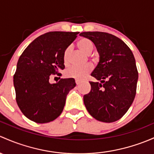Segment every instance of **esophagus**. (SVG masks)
I'll return each mask as SVG.
<instances>
[{
  "label": "esophagus",
  "mask_w": 154,
  "mask_h": 154,
  "mask_svg": "<svg viewBox=\"0 0 154 154\" xmlns=\"http://www.w3.org/2000/svg\"><path fill=\"white\" fill-rule=\"evenodd\" d=\"M75 82H76V84H77V85H78L80 83V80H75Z\"/></svg>",
  "instance_id": "1"
}]
</instances>
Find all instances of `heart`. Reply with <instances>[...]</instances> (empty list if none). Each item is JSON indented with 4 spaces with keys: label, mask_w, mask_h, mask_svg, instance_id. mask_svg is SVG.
I'll return each mask as SVG.
<instances>
[{
    "label": "heart",
    "mask_w": 154,
    "mask_h": 154,
    "mask_svg": "<svg viewBox=\"0 0 154 154\" xmlns=\"http://www.w3.org/2000/svg\"><path fill=\"white\" fill-rule=\"evenodd\" d=\"M77 46L82 52L88 54L92 51L94 48V45L90 40L87 38H82L79 40L77 43ZM69 56V48L66 49L63 54V60L65 63L68 61ZM92 70V66L90 64L84 65V66H72L68 68L65 71V75L67 77L82 80L85 78L87 74Z\"/></svg>",
    "instance_id": "1"
}]
</instances>
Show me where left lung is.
<instances>
[{"instance_id": "8db88e82", "label": "left lung", "mask_w": 154, "mask_h": 154, "mask_svg": "<svg viewBox=\"0 0 154 154\" xmlns=\"http://www.w3.org/2000/svg\"><path fill=\"white\" fill-rule=\"evenodd\" d=\"M80 35L93 42L100 55L91 74L100 82H90L91 91L83 97L85 108L99 121L119 120L136 95L138 72L134 54L121 39L111 34L85 32Z\"/></svg>"}]
</instances>
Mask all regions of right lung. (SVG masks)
Returning a JSON list of instances; mask_svg holds the SVG:
<instances>
[{"instance_id":"right-lung-1","label":"right lung","mask_w":154,"mask_h":154,"mask_svg":"<svg viewBox=\"0 0 154 154\" xmlns=\"http://www.w3.org/2000/svg\"><path fill=\"white\" fill-rule=\"evenodd\" d=\"M78 34L47 32L34 40L20 55L13 81L17 106L30 120L46 123L62 113L75 80L61 79L50 83V77L65 69L64 52Z\"/></svg>"}]
</instances>
